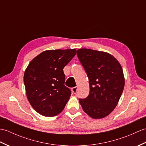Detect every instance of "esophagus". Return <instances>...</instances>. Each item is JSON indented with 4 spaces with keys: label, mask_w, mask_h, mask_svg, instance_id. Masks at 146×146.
Returning <instances> with one entry per match:
<instances>
[{
    "label": "esophagus",
    "mask_w": 146,
    "mask_h": 146,
    "mask_svg": "<svg viewBox=\"0 0 146 146\" xmlns=\"http://www.w3.org/2000/svg\"><path fill=\"white\" fill-rule=\"evenodd\" d=\"M77 90H78V87H77V86L73 87V88H72V91L73 92V93H74V94L76 93Z\"/></svg>",
    "instance_id": "34e87169"
}]
</instances>
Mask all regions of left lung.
I'll use <instances>...</instances> for the list:
<instances>
[{
    "instance_id": "left-lung-1",
    "label": "left lung",
    "mask_w": 146,
    "mask_h": 146,
    "mask_svg": "<svg viewBox=\"0 0 146 146\" xmlns=\"http://www.w3.org/2000/svg\"><path fill=\"white\" fill-rule=\"evenodd\" d=\"M77 56L89 79L90 94L79 99L83 111L93 119L108 116L119 102L125 79L119 62L110 53L87 48L77 50Z\"/></svg>"
}]
</instances>
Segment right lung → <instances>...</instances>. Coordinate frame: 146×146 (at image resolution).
Instances as JSON below:
<instances>
[{"label":"right lung","instance_id":"add662e5","mask_svg":"<svg viewBox=\"0 0 146 146\" xmlns=\"http://www.w3.org/2000/svg\"><path fill=\"white\" fill-rule=\"evenodd\" d=\"M75 49L49 50L35 56L24 72L25 93L37 113L52 117L60 114L71 96L65 86L63 68L76 55Z\"/></svg>","mask_w":146,"mask_h":146}]
</instances>
